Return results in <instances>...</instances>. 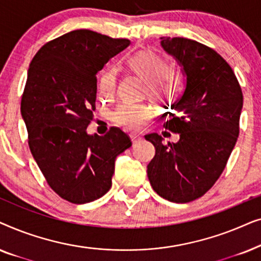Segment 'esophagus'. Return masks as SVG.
Here are the masks:
<instances>
[{
  "instance_id": "obj_1",
  "label": "esophagus",
  "mask_w": 261,
  "mask_h": 261,
  "mask_svg": "<svg viewBox=\"0 0 261 261\" xmlns=\"http://www.w3.org/2000/svg\"><path fill=\"white\" fill-rule=\"evenodd\" d=\"M129 137H130V140H132V142H133V144H135V142L139 141L141 139V135H139L137 133H132Z\"/></svg>"
}]
</instances>
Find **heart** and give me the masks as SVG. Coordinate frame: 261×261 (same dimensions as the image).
Instances as JSON below:
<instances>
[{
  "instance_id": "obj_1",
  "label": "heart",
  "mask_w": 261,
  "mask_h": 261,
  "mask_svg": "<svg viewBox=\"0 0 261 261\" xmlns=\"http://www.w3.org/2000/svg\"><path fill=\"white\" fill-rule=\"evenodd\" d=\"M129 69L147 81L146 94L160 102H171L176 98L180 81L174 71L169 69L166 60L154 52L139 51L127 60ZM117 73L113 67L102 71L98 80L99 94L106 97L116 90ZM152 116V108L141 103H122L113 113V121L127 129H139Z\"/></svg>"
}]
</instances>
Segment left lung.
I'll return each instance as SVG.
<instances>
[{
  "label": "left lung",
  "mask_w": 261,
  "mask_h": 261,
  "mask_svg": "<svg viewBox=\"0 0 261 261\" xmlns=\"http://www.w3.org/2000/svg\"><path fill=\"white\" fill-rule=\"evenodd\" d=\"M184 76V90L164 127L179 134L167 142L145 135L155 147L147 166L153 190L167 201L187 203L204 195L220 177L237 144L242 91L231 67L208 46L187 38H160Z\"/></svg>",
  "instance_id": "obj_1"
}]
</instances>
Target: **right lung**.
<instances>
[{
	"label": "right lung",
	"instance_id": "right-lung-1",
	"mask_svg": "<svg viewBox=\"0 0 261 261\" xmlns=\"http://www.w3.org/2000/svg\"><path fill=\"white\" fill-rule=\"evenodd\" d=\"M129 45L128 39L72 31L42 46L28 69L21 99L28 144L49 187L69 202L84 204L106 195L117 155L132 146L117 127L103 137L87 132L96 76Z\"/></svg>",
	"mask_w": 261,
	"mask_h": 261
}]
</instances>
